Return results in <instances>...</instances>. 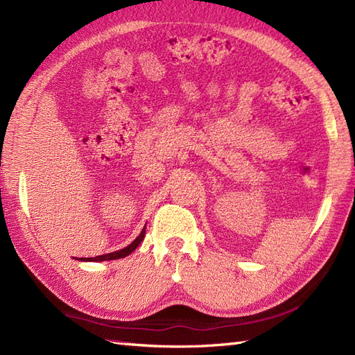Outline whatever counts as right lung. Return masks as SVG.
<instances>
[{
  "mask_svg": "<svg viewBox=\"0 0 355 355\" xmlns=\"http://www.w3.org/2000/svg\"><path fill=\"white\" fill-rule=\"evenodd\" d=\"M145 230L146 227L142 230V232L139 234V237L132 243L128 244L127 247H124V249L121 250H116V252H112V253H108V254H101V256H94V257H81L80 261H90V262H102V261H112V259H121V257H125L130 254L132 252L136 250V247L142 243L144 237H145Z\"/></svg>",
  "mask_w": 355,
  "mask_h": 355,
  "instance_id": "obj_1",
  "label": "right lung"
}]
</instances>
